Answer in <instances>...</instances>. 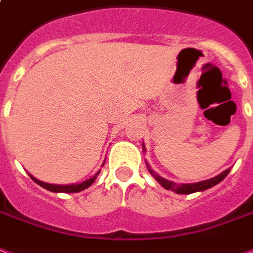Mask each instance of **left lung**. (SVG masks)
<instances>
[{"label":"left lung","mask_w":253,"mask_h":253,"mask_svg":"<svg viewBox=\"0 0 253 253\" xmlns=\"http://www.w3.org/2000/svg\"><path fill=\"white\" fill-rule=\"evenodd\" d=\"M143 151H146L145 145H143ZM147 165V169L150 171V174L155 178V181L161 184V186H164L165 189H168V190H173L177 194H190V193H196V192H204V190H207V189L212 188L214 185L220 184L222 179L225 178L228 173H229V170L231 169H226L224 170L222 173H220L216 177H213L211 179H205V181H200V182H194V184H175L173 181H169V179L164 178V177H161L158 174L153 171L150 169V166L149 164L146 162Z\"/></svg>","instance_id":"obj_1"}]
</instances>
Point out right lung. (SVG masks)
Wrapping results in <instances>:
<instances>
[{"label": "right lung", "mask_w": 253, "mask_h": 253, "mask_svg": "<svg viewBox=\"0 0 253 253\" xmlns=\"http://www.w3.org/2000/svg\"><path fill=\"white\" fill-rule=\"evenodd\" d=\"M99 173H100V170L96 171V174L92 175L91 178H87L85 181H83V182H79V184H69V185L46 184V182H42V181H40V179L35 178L32 174H29V175H31V178L33 179L37 185H40V186H42V188L46 189V190H49V192H55V193H78V192H82V190H84V189L89 188V186L95 182V179H96V177L99 175Z\"/></svg>", "instance_id": "right-lung-1"}]
</instances>
